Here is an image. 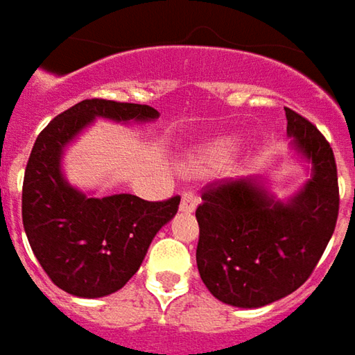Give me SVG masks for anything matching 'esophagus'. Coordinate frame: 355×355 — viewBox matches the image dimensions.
Here are the masks:
<instances>
[{"label":"esophagus","instance_id":"1","mask_svg":"<svg viewBox=\"0 0 355 355\" xmlns=\"http://www.w3.org/2000/svg\"><path fill=\"white\" fill-rule=\"evenodd\" d=\"M198 193L191 191V189H187V191H184V196H182V205H180V209L184 213H191L198 207Z\"/></svg>","mask_w":355,"mask_h":355}]
</instances>
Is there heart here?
I'll list each match as a JSON object with an SVG mask.
<instances>
[{"label": "heart", "instance_id": "b5f03b06", "mask_svg": "<svg viewBox=\"0 0 355 355\" xmlns=\"http://www.w3.org/2000/svg\"><path fill=\"white\" fill-rule=\"evenodd\" d=\"M219 152H221V150H219Z\"/></svg>", "mask_w": 355, "mask_h": 355}]
</instances>
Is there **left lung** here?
I'll return each instance as SVG.
<instances>
[{
	"mask_svg": "<svg viewBox=\"0 0 355 355\" xmlns=\"http://www.w3.org/2000/svg\"><path fill=\"white\" fill-rule=\"evenodd\" d=\"M286 132L312 162V178L288 203L252 180H215L201 191L198 268L221 302L259 308L302 286L332 237L340 189L330 142L291 108Z\"/></svg>",
	"mask_w": 355,
	"mask_h": 355,
	"instance_id": "left-lung-1",
	"label": "left lung"
}]
</instances>
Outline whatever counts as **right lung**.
<instances>
[{
  "label": "right lung",
  "mask_w": 355,
  "mask_h": 355,
  "mask_svg": "<svg viewBox=\"0 0 355 355\" xmlns=\"http://www.w3.org/2000/svg\"><path fill=\"white\" fill-rule=\"evenodd\" d=\"M96 116L140 122L157 118V110L104 98L71 106L37 136L21 196L23 227L39 265L59 288L80 298L120 291L180 205V196L164 201L130 193L87 198L62 180V148Z\"/></svg>",
  "instance_id": "add662e5"
}]
</instances>
